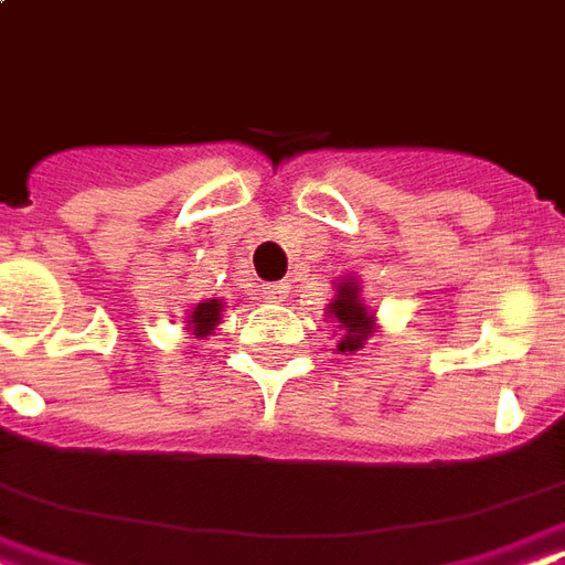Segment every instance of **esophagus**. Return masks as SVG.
<instances>
[{"label": "esophagus", "mask_w": 565, "mask_h": 565, "mask_svg": "<svg viewBox=\"0 0 565 565\" xmlns=\"http://www.w3.org/2000/svg\"><path fill=\"white\" fill-rule=\"evenodd\" d=\"M288 295H291V286H288V282H274V286L265 288V298L274 300V303H282V300H288Z\"/></svg>", "instance_id": "esophagus-1"}]
</instances>
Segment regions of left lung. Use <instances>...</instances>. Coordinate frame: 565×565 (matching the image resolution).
<instances>
[{
  "mask_svg": "<svg viewBox=\"0 0 565 565\" xmlns=\"http://www.w3.org/2000/svg\"><path fill=\"white\" fill-rule=\"evenodd\" d=\"M328 318L342 330L337 342L339 354H358L366 348L369 339L379 333L375 309L366 307V300L360 295V279L351 274L333 279V300L328 303Z\"/></svg>",
  "mask_w": 565,
  "mask_h": 565,
  "instance_id": "obj_1",
  "label": "left lung"
}]
</instances>
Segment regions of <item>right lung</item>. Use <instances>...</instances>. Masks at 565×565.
Segmentation results:
<instances>
[{"label": "right lung", "instance_id": "add662e5", "mask_svg": "<svg viewBox=\"0 0 565 565\" xmlns=\"http://www.w3.org/2000/svg\"><path fill=\"white\" fill-rule=\"evenodd\" d=\"M223 312H226V303L220 298H207L202 300V303H196V307L190 309L184 318V324H186V333L193 339H205L211 337L214 330L223 324Z\"/></svg>", "mask_w": 565, "mask_h": 565}]
</instances>
